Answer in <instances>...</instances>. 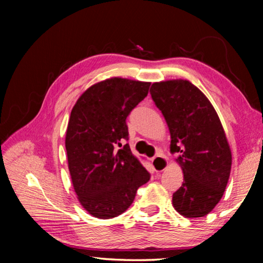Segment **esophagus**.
I'll return each mask as SVG.
<instances>
[{
    "instance_id": "esophagus-1",
    "label": "esophagus",
    "mask_w": 263,
    "mask_h": 263,
    "mask_svg": "<svg viewBox=\"0 0 263 263\" xmlns=\"http://www.w3.org/2000/svg\"><path fill=\"white\" fill-rule=\"evenodd\" d=\"M152 161V166L154 168V171L157 173H161L162 171H164V168L167 167V159L162 157V155H155L154 158L151 159Z\"/></svg>"
}]
</instances>
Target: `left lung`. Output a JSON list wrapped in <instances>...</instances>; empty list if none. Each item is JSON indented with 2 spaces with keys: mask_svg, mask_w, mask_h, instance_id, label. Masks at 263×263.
Returning a JSON list of instances; mask_svg holds the SVG:
<instances>
[{
  "mask_svg": "<svg viewBox=\"0 0 263 263\" xmlns=\"http://www.w3.org/2000/svg\"><path fill=\"white\" fill-rule=\"evenodd\" d=\"M151 96L171 132V152L183 172V183L173 194L182 216H206L228 185L232 154L224 128L206 96L186 80L155 82Z\"/></svg>",
  "mask_w": 263,
  "mask_h": 263,
  "instance_id": "8db88e82",
  "label": "left lung"
}]
</instances>
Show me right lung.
Wrapping results in <instances>:
<instances>
[{
    "mask_svg": "<svg viewBox=\"0 0 263 263\" xmlns=\"http://www.w3.org/2000/svg\"><path fill=\"white\" fill-rule=\"evenodd\" d=\"M151 83L111 78L88 88L70 112L66 151L73 186L91 216L108 219L133 203L149 173L132 154L126 118Z\"/></svg>",
    "mask_w": 263,
    "mask_h": 263,
    "instance_id": "add662e5",
    "label": "right lung"
}]
</instances>
